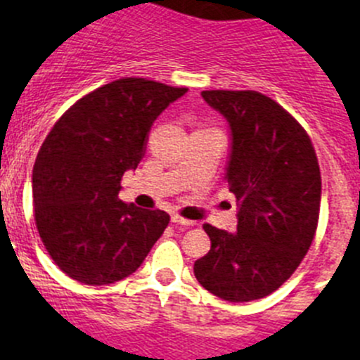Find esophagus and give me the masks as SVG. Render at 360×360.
I'll use <instances>...</instances> for the list:
<instances>
[{"label": "esophagus", "mask_w": 360, "mask_h": 360, "mask_svg": "<svg viewBox=\"0 0 360 360\" xmlns=\"http://www.w3.org/2000/svg\"><path fill=\"white\" fill-rule=\"evenodd\" d=\"M172 221H174V224H177V226H186V227L195 226V221H191V220H188V218L179 217V214H172Z\"/></svg>", "instance_id": "obj_1"}]
</instances>
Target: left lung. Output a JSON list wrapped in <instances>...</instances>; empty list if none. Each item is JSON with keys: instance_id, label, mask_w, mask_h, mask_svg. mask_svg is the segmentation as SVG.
I'll return each mask as SVG.
<instances>
[{"instance_id": "obj_1", "label": "left lung", "mask_w": 360, "mask_h": 360, "mask_svg": "<svg viewBox=\"0 0 360 360\" xmlns=\"http://www.w3.org/2000/svg\"><path fill=\"white\" fill-rule=\"evenodd\" d=\"M202 97L231 127L226 179L238 231L204 224L211 248L193 274L221 300H257L293 275L314 240L320 165L304 127L270 97L254 90H204Z\"/></svg>"}]
</instances>
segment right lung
<instances>
[{
    "mask_svg": "<svg viewBox=\"0 0 360 360\" xmlns=\"http://www.w3.org/2000/svg\"><path fill=\"white\" fill-rule=\"evenodd\" d=\"M188 89L122 78L70 106L33 165L40 240L74 281L103 286L136 271L170 217L119 199L124 172L146 154L150 126Z\"/></svg>",
    "mask_w": 360,
    "mask_h": 360,
    "instance_id": "1",
    "label": "right lung"
}]
</instances>
